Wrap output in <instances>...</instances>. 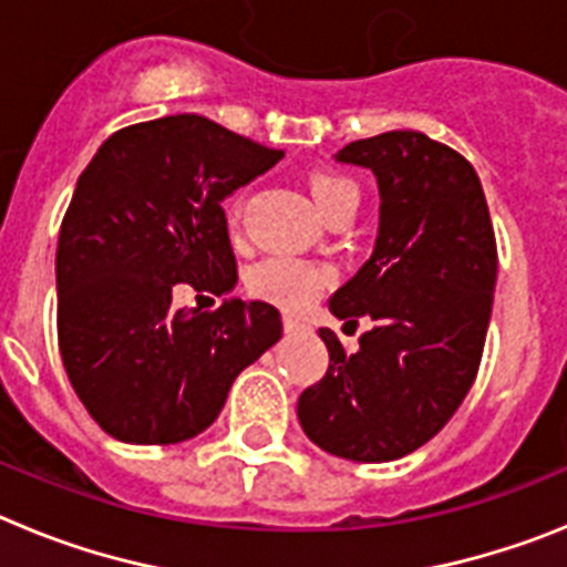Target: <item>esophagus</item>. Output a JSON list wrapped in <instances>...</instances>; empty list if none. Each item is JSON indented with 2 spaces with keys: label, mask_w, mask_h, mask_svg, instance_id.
Returning a JSON list of instances; mask_svg holds the SVG:
<instances>
[{
  "label": "esophagus",
  "mask_w": 567,
  "mask_h": 567,
  "mask_svg": "<svg viewBox=\"0 0 567 567\" xmlns=\"http://www.w3.org/2000/svg\"><path fill=\"white\" fill-rule=\"evenodd\" d=\"M284 329H287V334H298L307 329V323L300 318H295V315H284Z\"/></svg>",
  "instance_id": "esophagus-1"
}]
</instances>
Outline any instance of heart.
I'll return each mask as SVG.
<instances>
[{
    "mask_svg": "<svg viewBox=\"0 0 567 567\" xmlns=\"http://www.w3.org/2000/svg\"><path fill=\"white\" fill-rule=\"evenodd\" d=\"M309 193H312L315 204H318L320 215L329 213L343 198H358V189L349 178L340 175L318 173L309 178ZM240 204L233 207V218H238ZM329 269L318 267V264H307V260L295 258H269L260 260L258 267L249 269L247 289L258 300H267L272 307L287 309V312H300L307 309L320 289L329 284Z\"/></svg>",
    "mask_w": 567,
    "mask_h": 567,
    "instance_id": "b5f03b06",
    "label": "heart"
}]
</instances>
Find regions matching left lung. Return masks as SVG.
Segmentation results:
<instances>
[{
	"instance_id": "obj_1",
	"label": "left lung",
	"mask_w": 567,
	"mask_h": 567,
	"mask_svg": "<svg viewBox=\"0 0 567 567\" xmlns=\"http://www.w3.org/2000/svg\"><path fill=\"white\" fill-rule=\"evenodd\" d=\"M338 162L372 169L380 224L372 258L329 298L346 323L372 318L360 349L320 329L329 369L298 400L315 445L389 463L434 437L468 394L483 358L497 240L477 173L425 133L392 130L346 144Z\"/></svg>"
}]
</instances>
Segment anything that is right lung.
I'll list each match as a JSON object with an SVG mask.
<instances>
[{
  "label": "right lung",
  "instance_id": "right-lung-1",
  "mask_svg": "<svg viewBox=\"0 0 567 567\" xmlns=\"http://www.w3.org/2000/svg\"><path fill=\"white\" fill-rule=\"evenodd\" d=\"M280 158L182 113L113 133L79 175L56 247L59 352L110 437L169 445L202 434L233 380L280 340L278 309L229 298L238 272L221 209ZM175 282L223 307L175 310Z\"/></svg>",
  "mask_w": 567,
  "mask_h": 567
}]
</instances>
